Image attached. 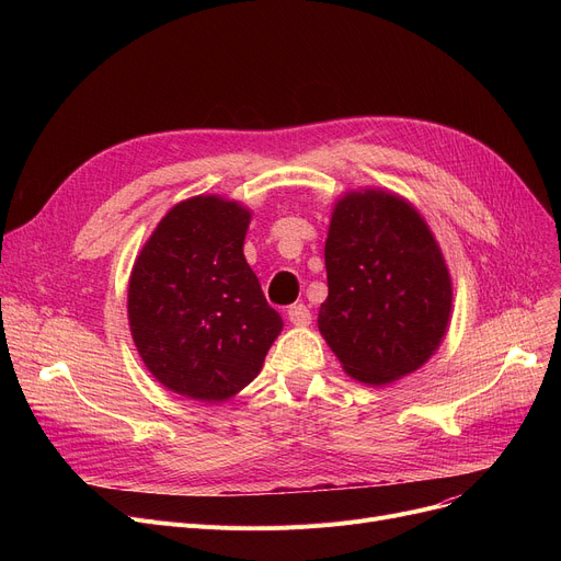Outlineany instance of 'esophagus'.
<instances>
[{
  "label": "esophagus",
  "mask_w": 561,
  "mask_h": 561,
  "mask_svg": "<svg viewBox=\"0 0 561 561\" xmlns=\"http://www.w3.org/2000/svg\"><path fill=\"white\" fill-rule=\"evenodd\" d=\"M288 320L293 322V325L307 328L309 322H311V311H309L305 305H293V307L288 309Z\"/></svg>",
  "instance_id": "1"
}]
</instances>
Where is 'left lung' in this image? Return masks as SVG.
Wrapping results in <instances>:
<instances>
[{
  "mask_svg": "<svg viewBox=\"0 0 561 561\" xmlns=\"http://www.w3.org/2000/svg\"><path fill=\"white\" fill-rule=\"evenodd\" d=\"M325 268L318 330L350 377L385 387L427 364L450 325L453 277L414 204L385 188L343 193Z\"/></svg>",
  "mask_w": 561,
  "mask_h": 561,
  "instance_id": "left-lung-1",
  "label": "left lung"
}]
</instances>
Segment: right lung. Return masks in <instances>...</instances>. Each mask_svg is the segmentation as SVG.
Instances as JSON below:
<instances>
[{"label":"right lung","mask_w":561,"mask_h":561,"mask_svg":"<svg viewBox=\"0 0 561 561\" xmlns=\"http://www.w3.org/2000/svg\"><path fill=\"white\" fill-rule=\"evenodd\" d=\"M250 220L236 199L188 197L161 218L134 261L131 339L145 368L176 396L233 398L284 328L243 254Z\"/></svg>","instance_id":"right-lung-1"}]
</instances>
